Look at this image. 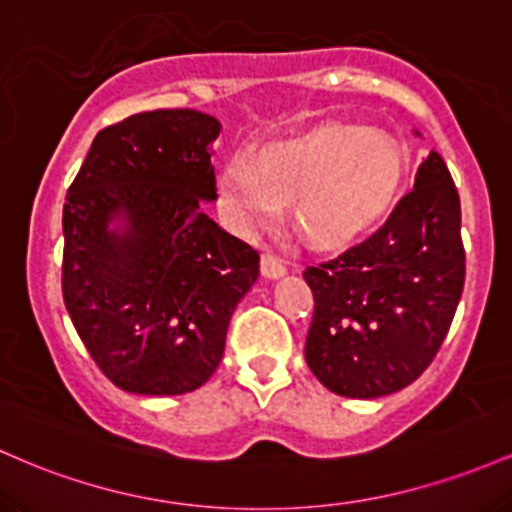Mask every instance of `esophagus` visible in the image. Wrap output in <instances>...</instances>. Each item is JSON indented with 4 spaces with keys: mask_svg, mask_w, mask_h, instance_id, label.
<instances>
[{
    "mask_svg": "<svg viewBox=\"0 0 512 512\" xmlns=\"http://www.w3.org/2000/svg\"><path fill=\"white\" fill-rule=\"evenodd\" d=\"M285 263L280 261L278 256L273 254H263L261 256V273L266 275V278H280V275H285Z\"/></svg>",
    "mask_w": 512,
    "mask_h": 512,
    "instance_id": "obj_1",
    "label": "esophagus"
}]
</instances>
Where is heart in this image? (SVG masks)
<instances>
[{"mask_svg":"<svg viewBox=\"0 0 512 512\" xmlns=\"http://www.w3.org/2000/svg\"><path fill=\"white\" fill-rule=\"evenodd\" d=\"M404 179V152L384 132L321 128L229 162L220 195L241 232L278 217L292 203L295 225L321 246L360 237L392 208Z\"/></svg>","mask_w":512,"mask_h":512,"instance_id":"b5f03b06","label":"heart"}]
</instances>
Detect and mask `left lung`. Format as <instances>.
<instances>
[{"instance_id":"obj_1","label":"left lung","mask_w":512,"mask_h":512,"mask_svg":"<svg viewBox=\"0 0 512 512\" xmlns=\"http://www.w3.org/2000/svg\"><path fill=\"white\" fill-rule=\"evenodd\" d=\"M462 210L438 152L375 234L304 268L314 317L304 358L333 394L375 399L433 363L462 297Z\"/></svg>"}]
</instances>
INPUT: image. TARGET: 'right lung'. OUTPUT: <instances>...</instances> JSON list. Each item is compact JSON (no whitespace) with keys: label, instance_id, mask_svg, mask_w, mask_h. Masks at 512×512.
<instances>
[{"label":"right lung","instance_id":"add662e5","mask_svg":"<svg viewBox=\"0 0 512 512\" xmlns=\"http://www.w3.org/2000/svg\"><path fill=\"white\" fill-rule=\"evenodd\" d=\"M217 135L220 123L191 108L135 113L99 130L67 191L62 297L94 363L125 392L203 387L258 278V251L203 212L217 198Z\"/></svg>","mask_w":512,"mask_h":512}]
</instances>
